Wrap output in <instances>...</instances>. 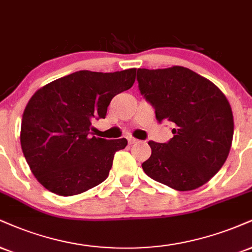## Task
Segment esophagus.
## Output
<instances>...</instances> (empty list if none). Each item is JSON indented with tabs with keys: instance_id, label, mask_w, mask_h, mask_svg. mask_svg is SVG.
<instances>
[{
	"instance_id": "34e87169",
	"label": "esophagus",
	"mask_w": 252,
	"mask_h": 252,
	"mask_svg": "<svg viewBox=\"0 0 252 252\" xmlns=\"http://www.w3.org/2000/svg\"><path fill=\"white\" fill-rule=\"evenodd\" d=\"M128 142H129V144H134V143H137L138 139L135 138V137H131V136H130V137H128Z\"/></svg>"
}]
</instances>
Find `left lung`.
Segmentation results:
<instances>
[{"label": "left lung", "instance_id": "left-lung-1", "mask_svg": "<svg viewBox=\"0 0 252 252\" xmlns=\"http://www.w3.org/2000/svg\"><path fill=\"white\" fill-rule=\"evenodd\" d=\"M137 81L156 120L174 126L168 143H148L151 156L142 164L145 174L178 191L208 183L225 163L232 143L233 116L225 95L208 78L180 65L137 69Z\"/></svg>", "mask_w": 252, "mask_h": 252}]
</instances>
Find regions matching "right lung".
Returning <instances> with one entry per match:
<instances>
[{
	"label": "right lung",
	"instance_id": "right-lung-1",
	"mask_svg": "<svg viewBox=\"0 0 252 252\" xmlns=\"http://www.w3.org/2000/svg\"><path fill=\"white\" fill-rule=\"evenodd\" d=\"M136 69L81 70L45 84L23 111L21 147L36 180L60 196H74L108 177L115 153L126 138L90 135L94 120L104 118L114 96L134 86Z\"/></svg>",
	"mask_w": 252,
	"mask_h": 252
}]
</instances>
